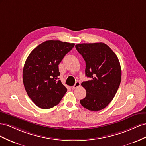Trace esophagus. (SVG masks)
<instances>
[{"label":"esophagus","mask_w":146,"mask_h":146,"mask_svg":"<svg viewBox=\"0 0 146 146\" xmlns=\"http://www.w3.org/2000/svg\"><path fill=\"white\" fill-rule=\"evenodd\" d=\"M80 85H81L80 82L79 81H77V82H76L75 84H74V85L72 86V88L73 89H76V88H77V87H78L79 86H80Z\"/></svg>","instance_id":"obj_1"}]
</instances>
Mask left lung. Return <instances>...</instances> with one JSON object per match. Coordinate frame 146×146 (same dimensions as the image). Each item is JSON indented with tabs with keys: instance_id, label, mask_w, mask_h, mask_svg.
<instances>
[{
	"instance_id": "8db88e82",
	"label": "left lung",
	"mask_w": 146,
	"mask_h": 146,
	"mask_svg": "<svg viewBox=\"0 0 146 146\" xmlns=\"http://www.w3.org/2000/svg\"><path fill=\"white\" fill-rule=\"evenodd\" d=\"M75 47L86 62V76L91 78L81 83L86 96L80 103L88 110H102L112 101L120 86L122 72L119 60L103 43L78 44Z\"/></svg>"
}]
</instances>
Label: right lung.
Wrapping results in <instances>:
<instances>
[{
	"mask_svg": "<svg viewBox=\"0 0 146 146\" xmlns=\"http://www.w3.org/2000/svg\"><path fill=\"white\" fill-rule=\"evenodd\" d=\"M74 43L48 40L30 53L25 62L23 80L28 96L42 109L58 105L67 91L58 76L59 65Z\"/></svg>",
	"mask_w": 146,
	"mask_h": 146,
	"instance_id": "right-lung-1",
	"label": "right lung"
}]
</instances>
